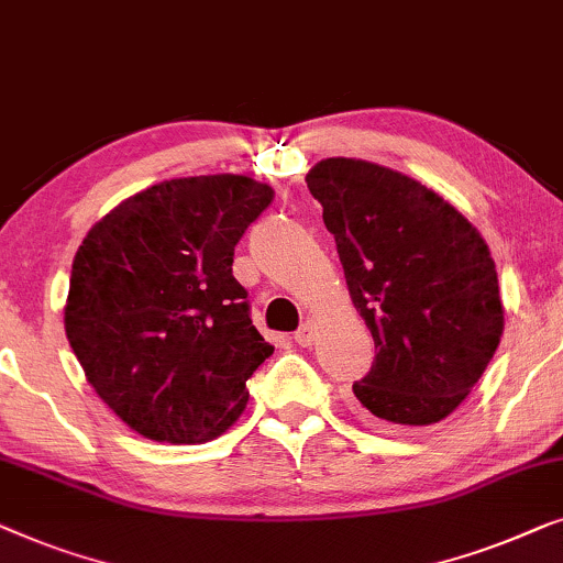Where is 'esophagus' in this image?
I'll use <instances>...</instances> for the list:
<instances>
[{
  "instance_id": "esophagus-1",
  "label": "esophagus",
  "mask_w": 563,
  "mask_h": 563,
  "mask_svg": "<svg viewBox=\"0 0 563 563\" xmlns=\"http://www.w3.org/2000/svg\"><path fill=\"white\" fill-rule=\"evenodd\" d=\"M292 339H296L298 346H311L313 339H316L313 323H303V327H300V329L296 331V334H292Z\"/></svg>"
}]
</instances>
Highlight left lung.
I'll use <instances>...</instances> for the list:
<instances>
[{"instance_id": "1", "label": "left lung", "mask_w": 563, "mask_h": 563, "mask_svg": "<svg viewBox=\"0 0 563 563\" xmlns=\"http://www.w3.org/2000/svg\"><path fill=\"white\" fill-rule=\"evenodd\" d=\"M306 184L375 339V362L352 385L362 413L387 426L443 421L503 336L485 240L439 194L383 165L327 157Z\"/></svg>"}]
</instances>
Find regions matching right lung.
Returning <instances> with one entry per match:
<instances>
[{"mask_svg": "<svg viewBox=\"0 0 563 563\" xmlns=\"http://www.w3.org/2000/svg\"><path fill=\"white\" fill-rule=\"evenodd\" d=\"M273 201L247 176L173 178L91 227L74 257L66 336L93 390L140 437L217 439L273 354L252 327L234 247Z\"/></svg>", "mask_w": 563, "mask_h": 563, "instance_id": "add662e5", "label": "right lung"}]
</instances>
